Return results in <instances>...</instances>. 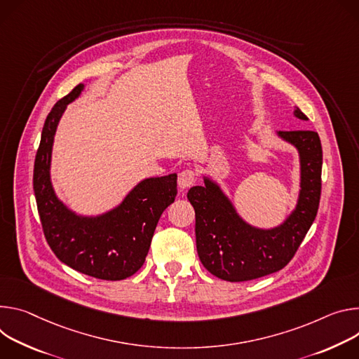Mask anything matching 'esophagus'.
<instances>
[{"label": "esophagus", "mask_w": 359, "mask_h": 359, "mask_svg": "<svg viewBox=\"0 0 359 359\" xmlns=\"http://www.w3.org/2000/svg\"><path fill=\"white\" fill-rule=\"evenodd\" d=\"M196 180V171L194 168H187V170H182L180 174H178V187L181 189H185V188H189L191 185H194Z\"/></svg>", "instance_id": "obj_1"}]
</instances>
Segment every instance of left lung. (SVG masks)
I'll use <instances>...</instances> for the list:
<instances>
[{"mask_svg":"<svg viewBox=\"0 0 359 359\" xmlns=\"http://www.w3.org/2000/svg\"><path fill=\"white\" fill-rule=\"evenodd\" d=\"M295 116L306 121L297 108ZM301 156V192L295 211L278 228L258 229L236 215L219 187L205 178L192 187L188 200L195 210L196 251L203 265L229 283L257 280L283 269L295 255L311 228L321 198L323 147L318 133L309 130L280 131Z\"/></svg>","mask_w":359,"mask_h":359,"instance_id":"8db88e82","label":"left lung"}]
</instances>
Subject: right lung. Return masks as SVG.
Masks as SVG:
<instances>
[{
  "mask_svg": "<svg viewBox=\"0 0 359 359\" xmlns=\"http://www.w3.org/2000/svg\"><path fill=\"white\" fill-rule=\"evenodd\" d=\"M83 87L78 84L47 115L34 163V194L46 240L57 258L98 280L119 281L145 262L158 219L177 196V174L142 181L121 205L97 218L78 217L67 210L51 187V149L64 109Z\"/></svg>",
  "mask_w": 359,
  "mask_h": 359,
  "instance_id": "obj_1",
  "label": "right lung"
}]
</instances>
